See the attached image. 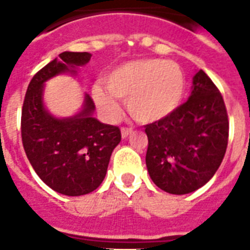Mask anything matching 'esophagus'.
Listing matches in <instances>:
<instances>
[{"label":"esophagus","instance_id":"obj_1","mask_svg":"<svg viewBox=\"0 0 250 250\" xmlns=\"http://www.w3.org/2000/svg\"><path fill=\"white\" fill-rule=\"evenodd\" d=\"M121 133H122V137L125 139V137H128L129 135L132 133V128H122Z\"/></svg>","mask_w":250,"mask_h":250}]
</instances>
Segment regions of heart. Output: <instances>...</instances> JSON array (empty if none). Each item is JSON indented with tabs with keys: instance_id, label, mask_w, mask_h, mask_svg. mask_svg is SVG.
<instances>
[{
	"instance_id": "1",
	"label": "heart",
	"mask_w": 250,
	"mask_h": 250,
	"mask_svg": "<svg viewBox=\"0 0 250 250\" xmlns=\"http://www.w3.org/2000/svg\"><path fill=\"white\" fill-rule=\"evenodd\" d=\"M104 84L92 86V97L106 119L121 118L118 101L127 104L131 117L140 123L160 122L174 113L186 93V76L176 62L160 58L128 61L104 76Z\"/></svg>"
}]
</instances>
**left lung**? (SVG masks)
I'll use <instances>...</instances> for the list:
<instances>
[{
	"label": "left lung",
	"instance_id": "obj_1",
	"mask_svg": "<svg viewBox=\"0 0 250 250\" xmlns=\"http://www.w3.org/2000/svg\"><path fill=\"white\" fill-rule=\"evenodd\" d=\"M146 168L158 188L187 194L205 186L221 166L229 141L222 94L198 70L188 101L160 122L145 125Z\"/></svg>",
	"mask_w": 250,
	"mask_h": 250
}]
</instances>
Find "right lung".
<instances>
[{
  "instance_id": "add662e5",
  "label": "right lung",
  "mask_w": 250,
  "mask_h": 250,
  "mask_svg": "<svg viewBox=\"0 0 250 250\" xmlns=\"http://www.w3.org/2000/svg\"><path fill=\"white\" fill-rule=\"evenodd\" d=\"M90 53L63 52L33 76L21 109V141L39 178L61 194L83 196L105 179L110 157L121 143V129L93 117L94 106L84 93L82 109L67 118L49 113L45 83L61 74L75 75Z\"/></svg>"
}]
</instances>
